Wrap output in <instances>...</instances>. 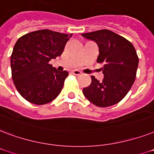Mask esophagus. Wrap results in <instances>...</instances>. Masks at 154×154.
I'll list each match as a JSON object with an SVG mask.
<instances>
[{
    "mask_svg": "<svg viewBox=\"0 0 154 154\" xmlns=\"http://www.w3.org/2000/svg\"><path fill=\"white\" fill-rule=\"evenodd\" d=\"M71 73L74 74L75 75H81V74H82V72L79 71H78V70H73V71H71Z\"/></svg>",
    "mask_w": 154,
    "mask_h": 154,
    "instance_id": "34e87169",
    "label": "esophagus"
}]
</instances>
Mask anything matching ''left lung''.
<instances>
[{
    "instance_id": "8db88e82",
    "label": "left lung",
    "mask_w": 154,
    "mask_h": 154,
    "mask_svg": "<svg viewBox=\"0 0 154 154\" xmlns=\"http://www.w3.org/2000/svg\"><path fill=\"white\" fill-rule=\"evenodd\" d=\"M99 46L97 63H103V79L91 76V83L83 89L85 97L97 107L106 108L119 103L132 88L139 58L134 46L124 37L108 29L82 34Z\"/></svg>"
}]
</instances>
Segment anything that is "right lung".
Listing matches in <instances>:
<instances>
[{
	"mask_svg": "<svg viewBox=\"0 0 154 154\" xmlns=\"http://www.w3.org/2000/svg\"><path fill=\"white\" fill-rule=\"evenodd\" d=\"M72 34L41 29L25 34L17 41L10 60L12 78L25 100L42 105L59 95L69 74L58 71L49 62L62 54Z\"/></svg>",
	"mask_w": 154,
	"mask_h": 154,
	"instance_id": "1",
	"label": "right lung"
}]
</instances>
